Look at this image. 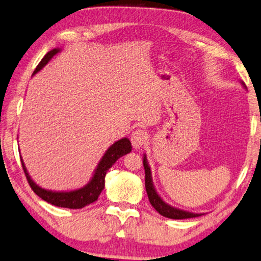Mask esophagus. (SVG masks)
I'll use <instances>...</instances> for the list:
<instances>
[{"label": "esophagus", "mask_w": 261, "mask_h": 261, "mask_svg": "<svg viewBox=\"0 0 261 261\" xmlns=\"http://www.w3.org/2000/svg\"><path fill=\"white\" fill-rule=\"evenodd\" d=\"M130 141L135 149H138V148L142 147L143 143L147 141V133L141 129H136L130 135Z\"/></svg>", "instance_id": "34e87169"}]
</instances>
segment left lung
<instances>
[{
  "label": "left lung",
  "instance_id": "obj_1",
  "mask_svg": "<svg viewBox=\"0 0 261 261\" xmlns=\"http://www.w3.org/2000/svg\"><path fill=\"white\" fill-rule=\"evenodd\" d=\"M244 87L245 84L242 83ZM143 167H144V172H146V191L148 195V198H149V202L151 205L154 206V209L159 212L160 215L163 216V217L171 218V219H187V218H194L198 217V216H202V214H194V212L184 211L181 209H177V207H174L167 204L164 200L160 197V195L156 192L155 187L153 184V178H151V170L149 164L147 161V156H143Z\"/></svg>",
  "mask_w": 261,
  "mask_h": 261
}]
</instances>
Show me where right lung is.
I'll list each match as a JSON object with an SVG mask.
<instances>
[{"mask_svg":"<svg viewBox=\"0 0 261 261\" xmlns=\"http://www.w3.org/2000/svg\"><path fill=\"white\" fill-rule=\"evenodd\" d=\"M58 52H61V49H54L47 52L44 56V58L38 64L36 70L34 71L33 75L37 73L38 71H41L47 63L51 61V58L55 55H57ZM132 150V144L130 141L127 138L120 139L119 141L114 142L112 146L106 150V153L100 160L97 168H95L94 174L92 176L91 181L86 184L85 187L80 188L77 190L72 191H52L43 189L39 186H37L33 178L30 177L29 172H28L25 164H24L23 160L21 158L22 167L24 170V174L27 176L28 182H29L31 189L34 190L36 195H38L43 200L52 204V205L59 206V207H67V209H82V207L89 205V204L95 202L98 199L99 195L101 194V191L105 188V176L107 170L117 162V160L121 158V156L130 153Z\"/></svg>","mask_w":261,"mask_h":261,"instance_id":"right-lung-1","label":"right lung"}]
</instances>
